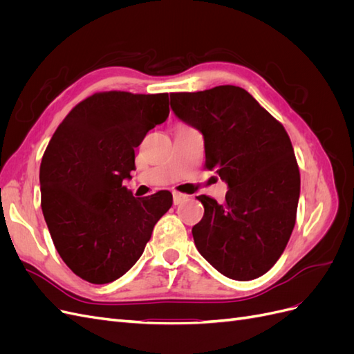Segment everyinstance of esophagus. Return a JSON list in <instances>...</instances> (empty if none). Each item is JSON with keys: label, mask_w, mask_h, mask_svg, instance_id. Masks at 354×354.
Listing matches in <instances>:
<instances>
[{"label": "esophagus", "mask_w": 354, "mask_h": 354, "mask_svg": "<svg viewBox=\"0 0 354 354\" xmlns=\"http://www.w3.org/2000/svg\"><path fill=\"white\" fill-rule=\"evenodd\" d=\"M189 199V195L186 194H180V192H173V201H174V205H180V203H183Z\"/></svg>", "instance_id": "obj_1"}]
</instances>
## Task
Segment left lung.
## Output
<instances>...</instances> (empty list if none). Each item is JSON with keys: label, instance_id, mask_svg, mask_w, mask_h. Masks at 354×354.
I'll return each mask as SVG.
<instances>
[{"label": "left lung", "instance_id": "left-lung-1", "mask_svg": "<svg viewBox=\"0 0 354 354\" xmlns=\"http://www.w3.org/2000/svg\"><path fill=\"white\" fill-rule=\"evenodd\" d=\"M171 109L205 143V168L229 186L226 201L201 195L192 229L201 255L234 281H251L279 260L295 226L299 169L283 125L236 85L171 93Z\"/></svg>", "mask_w": 354, "mask_h": 354}]
</instances>
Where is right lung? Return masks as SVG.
Wrapping results in <instances>:
<instances>
[{
  "mask_svg": "<svg viewBox=\"0 0 354 354\" xmlns=\"http://www.w3.org/2000/svg\"><path fill=\"white\" fill-rule=\"evenodd\" d=\"M168 93H95L57 127L39 167L41 208L62 260L90 283H109L140 259L173 205L160 190L134 198L122 181L134 147L169 113Z\"/></svg>",
  "mask_w": 354,
  "mask_h": 354,
  "instance_id": "add662e5",
  "label": "right lung"
}]
</instances>
